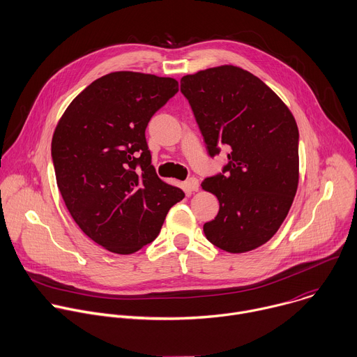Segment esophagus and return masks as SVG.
I'll use <instances>...</instances> for the list:
<instances>
[{"label":"esophagus","instance_id":"34e87169","mask_svg":"<svg viewBox=\"0 0 357 357\" xmlns=\"http://www.w3.org/2000/svg\"><path fill=\"white\" fill-rule=\"evenodd\" d=\"M185 188L188 192H197L199 190V181L196 178H190L185 182Z\"/></svg>","mask_w":357,"mask_h":357}]
</instances>
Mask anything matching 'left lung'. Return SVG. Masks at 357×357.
I'll return each mask as SVG.
<instances>
[{
    "label": "left lung",
    "mask_w": 357,
    "mask_h": 357,
    "mask_svg": "<svg viewBox=\"0 0 357 357\" xmlns=\"http://www.w3.org/2000/svg\"><path fill=\"white\" fill-rule=\"evenodd\" d=\"M210 157L228 149L222 174L202 188L220 203L206 238L231 254L252 251L278 232L298 186V128L284 102L258 77L220 66L181 79Z\"/></svg>",
    "instance_id": "left-lung-1"
}]
</instances>
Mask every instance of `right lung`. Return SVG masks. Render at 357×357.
<instances>
[{"mask_svg": "<svg viewBox=\"0 0 357 357\" xmlns=\"http://www.w3.org/2000/svg\"><path fill=\"white\" fill-rule=\"evenodd\" d=\"M178 92V81L116 71L89 84L56 126L52 158L63 200L102 248L129 255L153 243L182 189L151 165L146 128Z\"/></svg>", "mask_w": 357, "mask_h": 357, "instance_id": "1", "label": "right lung"}]
</instances>
